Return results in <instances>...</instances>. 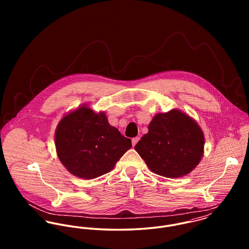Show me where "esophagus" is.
<instances>
[{
  "instance_id": "1",
  "label": "esophagus",
  "mask_w": 249,
  "mask_h": 249,
  "mask_svg": "<svg viewBox=\"0 0 249 249\" xmlns=\"http://www.w3.org/2000/svg\"><path fill=\"white\" fill-rule=\"evenodd\" d=\"M139 140H140V138H139V137H135V138H133V139H132V145H133V146H135V144L138 142Z\"/></svg>"
}]
</instances>
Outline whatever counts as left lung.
Returning a JSON list of instances; mask_svg holds the SVG:
<instances>
[{
	"instance_id": "obj_1",
	"label": "left lung",
	"mask_w": 249,
	"mask_h": 249,
	"mask_svg": "<svg viewBox=\"0 0 249 249\" xmlns=\"http://www.w3.org/2000/svg\"><path fill=\"white\" fill-rule=\"evenodd\" d=\"M203 148L201 128L178 109L155 115L148 124V132L135 145L149 170L168 178L191 173L200 162Z\"/></svg>"
}]
</instances>
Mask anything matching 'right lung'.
<instances>
[{
	"instance_id": "obj_1",
	"label": "right lung",
	"mask_w": 249,
	"mask_h": 249,
	"mask_svg": "<svg viewBox=\"0 0 249 249\" xmlns=\"http://www.w3.org/2000/svg\"><path fill=\"white\" fill-rule=\"evenodd\" d=\"M132 146L110 125L104 112L81 107L66 115L55 130V147L64 167L77 178L93 179L109 173Z\"/></svg>"
}]
</instances>
